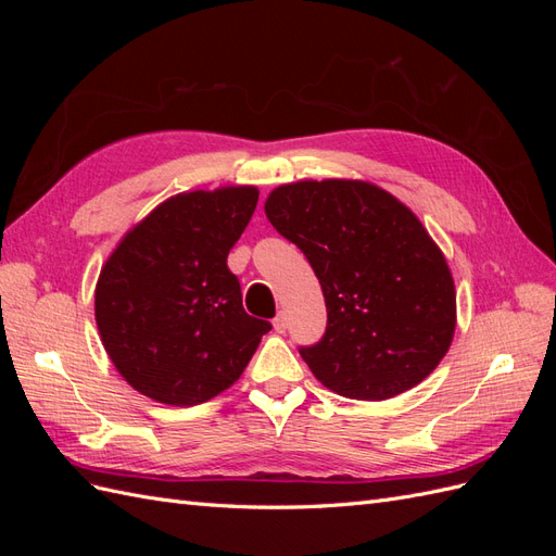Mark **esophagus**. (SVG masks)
I'll return each mask as SVG.
<instances>
[{
	"mask_svg": "<svg viewBox=\"0 0 556 556\" xmlns=\"http://www.w3.org/2000/svg\"><path fill=\"white\" fill-rule=\"evenodd\" d=\"M274 329H276L278 333H285V329H288V317H285V313H278V315H276Z\"/></svg>",
	"mask_w": 556,
	"mask_h": 556,
	"instance_id": "1",
	"label": "esophagus"
}]
</instances>
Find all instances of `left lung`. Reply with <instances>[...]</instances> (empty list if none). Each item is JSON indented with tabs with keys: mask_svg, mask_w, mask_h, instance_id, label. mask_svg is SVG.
<instances>
[{
	"mask_svg": "<svg viewBox=\"0 0 556 556\" xmlns=\"http://www.w3.org/2000/svg\"><path fill=\"white\" fill-rule=\"evenodd\" d=\"M264 211L323 285L325 336L299 348L319 382L382 401L441 364L457 294L441 248L408 206L378 185L331 178L280 185Z\"/></svg>",
	"mask_w": 556,
	"mask_h": 556,
	"instance_id": "8db88e82",
	"label": "left lung"
}]
</instances>
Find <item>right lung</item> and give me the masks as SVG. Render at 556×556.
Wrapping results in <instances>:
<instances>
[{
    "label": "right lung",
    "mask_w": 556,
    "mask_h": 556,
    "mask_svg": "<svg viewBox=\"0 0 556 556\" xmlns=\"http://www.w3.org/2000/svg\"><path fill=\"white\" fill-rule=\"evenodd\" d=\"M260 192L250 185L166 199L125 233L94 290L111 362L134 390L197 406L237 382L271 323L243 311L227 255Z\"/></svg>",
    "instance_id": "1"
}]
</instances>
